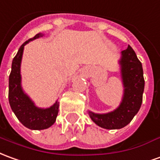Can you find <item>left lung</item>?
<instances>
[{
  "mask_svg": "<svg viewBox=\"0 0 160 160\" xmlns=\"http://www.w3.org/2000/svg\"><path fill=\"white\" fill-rule=\"evenodd\" d=\"M119 65L124 86L120 105L114 111L103 114L88 112L92 120L105 129L112 130L126 127L138 113L142 104L145 88L142 64L131 46L121 52Z\"/></svg>",
  "mask_w": 160,
  "mask_h": 160,
  "instance_id": "left-lung-1",
  "label": "left lung"
}]
</instances>
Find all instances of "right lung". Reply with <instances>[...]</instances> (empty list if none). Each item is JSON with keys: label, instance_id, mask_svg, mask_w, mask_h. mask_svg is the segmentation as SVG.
<instances>
[{"label": "right lung", "instance_id": "add662e5", "mask_svg": "<svg viewBox=\"0 0 160 160\" xmlns=\"http://www.w3.org/2000/svg\"><path fill=\"white\" fill-rule=\"evenodd\" d=\"M43 35V33H37L20 47L12 62L8 81V100L11 109L20 122L31 130H43L50 127L55 122L59 112L58 101L48 108L37 107L22 88L21 63L24 46Z\"/></svg>", "mask_w": 160, "mask_h": 160}]
</instances>
